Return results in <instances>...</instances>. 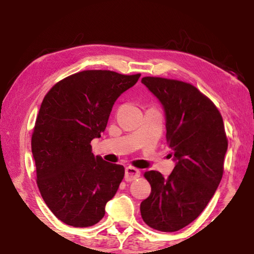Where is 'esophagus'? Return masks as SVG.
<instances>
[{
    "label": "esophagus",
    "mask_w": 254,
    "mask_h": 254,
    "mask_svg": "<svg viewBox=\"0 0 254 254\" xmlns=\"http://www.w3.org/2000/svg\"><path fill=\"white\" fill-rule=\"evenodd\" d=\"M140 177V171L136 168H133V167H127L126 168V176H124V179L127 182H132L136 178Z\"/></svg>",
    "instance_id": "34e87169"
}]
</instances>
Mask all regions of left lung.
Returning a JSON list of instances; mask_svg holds the SVG:
<instances>
[{
	"label": "left lung",
	"mask_w": 254,
	"mask_h": 254,
	"mask_svg": "<svg viewBox=\"0 0 254 254\" xmlns=\"http://www.w3.org/2000/svg\"><path fill=\"white\" fill-rule=\"evenodd\" d=\"M141 83L161 103L166 137L176 162L165 178L147 171L151 194L140 205L144 223L176 232L195 221L221 183L227 139L222 115L195 86L180 80L143 77Z\"/></svg>",
	"instance_id": "1"
}]
</instances>
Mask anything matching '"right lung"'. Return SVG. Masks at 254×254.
<instances>
[{"label":"right lung","mask_w":254,"mask_h":254,"mask_svg":"<svg viewBox=\"0 0 254 254\" xmlns=\"http://www.w3.org/2000/svg\"><path fill=\"white\" fill-rule=\"evenodd\" d=\"M140 74L84 70L47 93L34 124L31 149L40 194L67 225L100 222L117 194L124 167L94 156L91 141L105 131L112 107Z\"/></svg>","instance_id":"1"}]
</instances>
